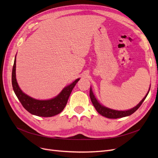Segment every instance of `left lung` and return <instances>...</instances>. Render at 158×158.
<instances>
[{
  "label": "left lung",
  "instance_id": "left-lung-1",
  "mask_svg": "<svg viewBox=\"0 0 158 158\" xmlns=\"http://www.w3.org/2000/svg\"><path fill=\"white\" fill-rule=\"evenodd\" d=\"M149 91H150V89H149ZM148 93H149V92H148V94L146 95V96L143 98L142 101L139 103H138L136 107H133L131 109L127 110V111H116V110L109 109V108H107L106 107L102 106V105L98 102L96 98H95L94 95L92 91V89L91 88L89 90V96H90L91 101H92L94 107L95 108L96 111L100 114H102V116H104V117H106L107 118H121V117H124L129 116V115H131V114H132V113H135L136 110L140 107L142 103L144 102Z\"/></svg>",
  "mask_w": 158,
  "mask_h": 158
}]
</instances>
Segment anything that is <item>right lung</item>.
Listing matches in <instances>:
<instances>
[{"instance_id":"obj_1","label":"right lung","mask_w":158,"mask_h":158,"mask_svg":"<svg viewBox=\"0 0 158 158\" xmlns=\"http://www.w3.org/2000/svg\"><path fill=\"white\" fill-rule=\"evenodd\" d=\"M80 78L65 87L62 92L53 99L49 100H37L33 99L22 92L19 88L16 78V57L12 68V84L14 92L22 106L27 111L36 116L50 117L60 113L64 109L67 103L72 90L78 82Z\"/></svg>"}]
</instances>
